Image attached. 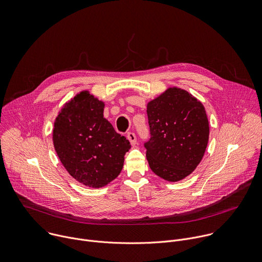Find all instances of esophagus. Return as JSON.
<instances>
[{"label":"esophagus","mask_w":262,"mask_h":262,"mask_svg":"<svg viewBox=\"0 0 262 262\" xmlns=\"http://www.w3.org/2000/svg\"><path fill=\"white\" fill-rule=\"evenodd\" d=\"M127 138H128V140L130 141V143H131L132 145H135V144H136V136H135V134H134L133 132H129V133L127 134Z\"/></svg>","instance_id":"34e87169"}]
</instances>
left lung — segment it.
Returning a JSON list of instances; mask_svg holds the SVG:
<instances>
[{
	"instance_id": "1",
	"label": "left lung",
	"mask_w": 262,
	"mask_h": 262,
	"mask_svg": "<svg viewBox=\"0 0 262 262\" xmlns=\"http://www.w3.org/2000/svg\"><path fill=\"white\" fill-rule=\"evenodd\" d=\"M150 139L144 144L151 171L167 182H179L198 166L210 136L202 103L172 86L146 104Z\"/></svg>"
}]
</instances>
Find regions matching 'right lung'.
Here are the masks:
<instances>
[{"mask_svg": "<svg viewBox=\"0 0 262 262\" xmlns=\"http://www.w3.org/2000/svg\"><path fill=\"white\" fill-rule=\"evenodd\" d=\"M105 103L88 90L62 106L52 141L68 173L90 188H102L121 173L131 144L104 118Z\"/></svg>", "mask_w": 262, "mask_h": 262, "instance_id": "add662e5", "label": "right lung"}]
</instances>
